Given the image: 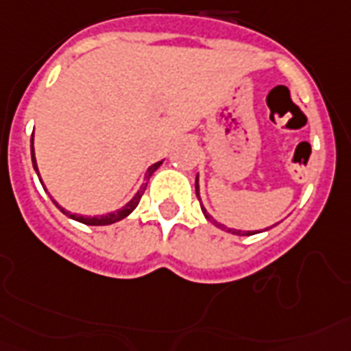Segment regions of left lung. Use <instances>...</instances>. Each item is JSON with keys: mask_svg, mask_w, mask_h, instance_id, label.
I'll return each mask as SVG.
<instances>
[{"mask_svg": "<svg viewBox=\"0 0 351 351\" xmlns=\"http://www.w3.org/2000/svg\"><path fill=\"white\" fill-rule=\"evenodd\" d=\"M195 193H197V199H199V202H201V193H199V173H197V178H195ZM201 210H202V213H204V217H206L208 221L211 222V224H215L217 228H221V230H226V231H230V233H233V234H240V237H249V234H256V233H262V231H269L271 230V228H273V226H276V224H273L271 226V228H265V230H262V231H242V230H231V228H226L224 224H221V222H217L215 219H213V217L210 215V213H208L206 211V208L202 206V202H201Z\"/></svg>", "mask_w": 351, "mask_h": 351, "instance_id": "1", "label": "left lung"}]
</instances>
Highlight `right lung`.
I'll return each instance as SVG.
<instances>
[{"label": "right lung", "mask_w": 351, "mask_h": 351, "mask_svg": "<svg viewBox=\"0 0 351 351\" xmlns=\"http://www.w3.org/2000/svg\"><path fill=\"white\" fill-rule=\"evenodd\" d=\"M30 152H32V165H34V170L37 172V176H39V181L43 182V179H40V173H39V169H37V161H36V150H34V134H32V140H30ZM161 163H163V159L161 161H158V163L154 165H150L149 169H147V172H145V178H143V182H141V186L140 190L134 193V197L130 199L129 202H127L125 206H121L120 210L117 211H111V213H107V215H78V213H71V211L64 210V208L60 206L59 202L53 201L55 202V206L59 208L62 213H64L66 217H69V219H73V221L77 222H82V224H88V226H107V224H114V222L121 221V219H125L127 215H130L132 211H134V208L138 206V202H140L141 195H143L145 192V188H147V182H149V179L152 178V173L156 172V170L161 167ZM45 186V184H43ZM46 190V188H45Z\"/></svg>", "instance_id": "right-lung-1"}]
</instances>
